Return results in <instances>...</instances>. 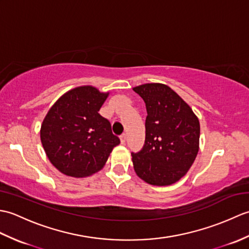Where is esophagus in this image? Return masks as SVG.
<instances>
[{
	"instance_id": "1",
	"label": "esophagus",
	"mask_w": 249,
	"mask_h": 249,
	"mask_svg": "<svg viewBox=\"0 0 249 249\" xmlns=\"http://www.w3.org/2000/svg\"><path fill=\"white\" fill-rule=\"evenodd\" d=\"M120 141H121V143L122 144H124L125 142H126V135L125 134H123V135H121L120 136Z\"/></svg>"
}]
</instances>
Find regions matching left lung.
Segmentation results:
<instances>
[{"mask_svg":"<svg viewBox=\"0 0 249 249\" xmlns=\"http://www.w3.org/2000/svg\"><path fill=\"white\" fill-rule=\"evenodd\" d=\"M133 89L144 100L147 112L144 145L131 153L135 171L151 185H171L187 173L198 154L199 120L166 84L146 83Z\"/></svg>","mask_w":249,"mask_h":249,"instance_id":"left-lung-1","label":"left lung"}]
</instances>
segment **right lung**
<instances>
[{
  "label": "right lung",
  "instance_id": "add662e5",
  "mask_svg": "<svg viewBox=\"0 0 249 249\" xmlns=\"http://www.w3.org/2000/svg\"><path fill=\"white\" fill-rule=\"evenodd\" d=\"M108 95L91 86L75 88L45 116L41 144L52 165L66 176L84 178L99 171L120 144L110 122L98 113Z\"/></svg>",
  "mask_w": 249,
  "mask_h": 249
}]
</instances>
